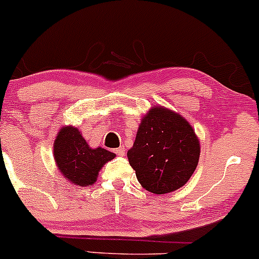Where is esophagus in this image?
Segmentation results:
<instances>
[{
  "instance_id": "esophagus-1",
  "label": "esophagus",
  "mask_w": 259,
  "mask_h": 259,
  "mask_svg": "<svg viewBox=\"0 0 259 259\" xmlns=\"http://www.w3.org/2000/svg\"><path fill=\"white\" fill-rule=\"evenodd\" d=\"M114 153H116L117 156H124V154H126V151H124L123 146H121V147L114 149Z\"/></svg>"
}]
</instances>
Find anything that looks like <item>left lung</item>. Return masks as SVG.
Returning <instances> with one entry per match:
<instances>
[{
    "mask_svg": "<svg viewBox=\"0 0 259 259\" xmlns=\"http://www.w3.org/2000/svg\"><path fill=\"white\" fill-rule=\"evenodd\" d=\"M199 153L198 138L191 124L175 112L153 107L143 117L127 157L142 187L163 194L188 182Z\"/></svg>",
    "mask_w": 259,
    "mask_h": 259,
    "instance_id": "8db88e82",
    "label": "left lung"
}]
</instances>
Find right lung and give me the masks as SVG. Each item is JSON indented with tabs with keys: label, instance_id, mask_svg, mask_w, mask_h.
I'll return each instance as SVG.
<instances>
[{
	"label": "right lung",
	"instance_id": "add662e5",
	"mask_svg": "<svg viewBox=\"0 0 259 259\" xmlns=\"http://www.w3.org/2000/svg\"><path fill=\"white\" fill-rule=\"evenodd\" d=\"M55 161L68 181L78 186H91L97 180L101 167L114 158L105 148H91L79 131L65 127L55 141Z\"/></svg>",
	"mask_w": 259,
	"mask_h": 259
}]
</instances>
